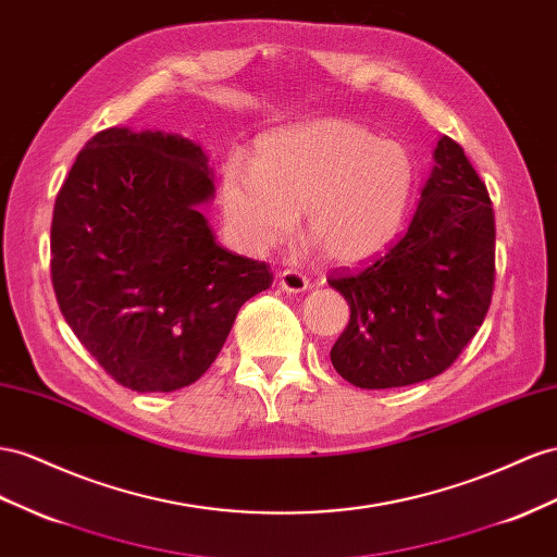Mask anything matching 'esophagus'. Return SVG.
Returning <instances> with one entry per match:
<instances>
[{"label": "esophagus", "instance_id": "esophagus-1", "mask_svg": "<svg viewBox=\"0 0 557 557\" xmlns=\"http://www.w3.org/2000/svg\"><path fill=\"white\" fill-rule=\"evenodd\" d=\"M278 285L285 293H305L309 288V278L297 269H285L278 274Z\"/></svg>", "mask_w": 557, "mask_h": 557}]
</instances>
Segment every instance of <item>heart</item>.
Returning <instances> with one entry per match:
<instances>
[{
    "label": "heart",
    "instance_id": "b5f03b06",
    "mask_svg": "<svg viewBox=\"0 0 557 557\" xmlns=\"http://www.w3.org/2000/svg\"><path fill=\"white\" fill-rule=\"evenodd\" d=\"M414 175L405 145L344 119H319L262 135L252 166L236 157L224 163L222 220L238 248L262 255L305 213L307 242L351 267L394 242Z\"/></svg>",
    "mask_w": 557,
    "mask_h": 557
}]
</instances>
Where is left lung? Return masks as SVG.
<instances>
[{
	"mask_svg": "<svg viewBox=\"0 0 557 557\" xmlns=\"http://www.w3.org/2000/svg\"><path fill=\"white\" fill-rule=\"evenodd\" d=\"M414 215L356 274L327 283L351 319L330 349L360 388L410 386L441 374L483 325L494 290V210L463 149L443 135Z\"/></svg>",
	"mask_w": 557,
	"mask_h": 557,
	"instance_id": "obj_1",
	"label": "left lung"
}]
</instances>
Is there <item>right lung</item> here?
<instances>
[{"mask_svg":"<svg viewBox=\"0 0 557 557\" xmlns=\"http://www.w3.org/2000/svg\"><path fill=\"white\" fill-rule=\"evenodd\" d=\"M203 149L163 131L94 135L60 187L51 281L67 325L114 382L169 394L218 358L238 309L274 281L215 244Z\"/></svg>","mask_w":557,"mask_h":557,"instance_id":"right-lung-1","label":"right lung"}]
</instances>
